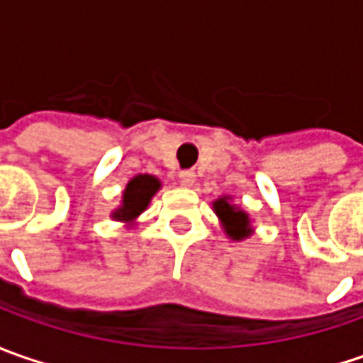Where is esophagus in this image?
I'll return each instance as SVG.
<instances>
[{
    "mask_svg": "<svg viewBox=\"0 0 363 363\" xmlns=\"http://www.w3.org/2000/svg\"><path fill=\"white\" fill-rule=\"evenodd\" d=\"M179 182H182L184 186H191V184L196 182V174H194L191 169H184V172H179Z\"/></svg>",
    "mask_w": 363,
    "mask_h": 363,
    "instance_id": "34e87169",
    "label": "esophagus"
}]
</instances>
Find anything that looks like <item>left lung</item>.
<instances>
[{
	"instance_id": "left-lung-1",
	"label": "left lung",
	"mask_w": 363,
	"mask_h": 363,
	"mask_svg": "<svg viewBox=\"0 0 363 363\" xmlns=\"http://www.w3.org/2000/svg\"><path fill=\"white\" fill-rule=\"evenodd\" d=\"M216 208V214L220 216V220L224 222V228L228 232V236H232L234 240H240V238H246L248 236V216L244 214L242 210H236L232 203H228L226 198L218 200L214 203Z\"/></svg>"
}]
</instances>
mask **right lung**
I'll return each mask as SVG.
<instances>
[{
    "label": "right lung",
    "instance_id": "add662e5",
    "mask_svg": "<svg viewBox=\"0 0 363 363\" xmlns=\"http://www.w3.org/2000/svg\"><path fill=\"white\" fill-rule=\"evenodd\" d=\"M160 189V179L153 175H137L127 184L123 194V206L113 214L117 220H133L147 208L151 196Z\"/></svg>",
    "mask_w": 363,
    "mask_h": 363
}]
</instances>
